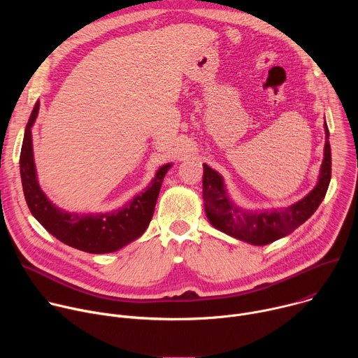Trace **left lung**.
<instances>
[{
    "label": "left lung",
    "instance_id": "8db88e82",
    "mask_svg": "<svg viewBox=\"0 0 358 358\" xmlns=\"http://www.w3.org/2000/svg\"><path fill=\"white\" fill-rule=\"evenodd\" d=\"M324 133V157L316 187L304 198L283 210L250 211L239 207L229 198L222 176L203 164L202 198L211 225L232 238L262 246L289 235L308 221L319 208L331 178V150L326 122Z\"/></svg>",
    "mask_w": 358,
    "mask_h": 358
}]
</instances>
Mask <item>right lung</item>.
Returning <instances> with one entry per match:
<instances>
[{
	"instance_id": "obj_1",
	"label": "right lung",
	"mask_w": 358,
	"mask_h": 358,
	"mask_svg": "<svg viewBox=\"0 0 358 358\" xmlns=\"http://www.w3.org/2000/svg\"><path fill=\"white\" fill-rule=\"evenodd\" d=\"M39 112L36 101L24 133L20 156V173L25 201L36 221L61 242L89 253H109L140 238L147 229L157 196L171 163L162 166L156 177L126 206L110 213H68L50 201L41 189L32 150V126Z\"/></svg>"
}]
</instances>
